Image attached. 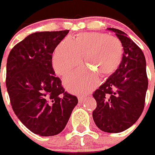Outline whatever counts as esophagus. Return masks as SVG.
<instances>
[{"instance_id":"obj_1","label":"esophagus","mask_w":155,"mask_h":155,"mask_svg":"<svg viewBox=\"0 0 155 155\" xmlns=\"http://www.w3.org/2000/svg\"><path fill=\"white\" fill-rule=\"evenodd\" d=\"M84 97H83V96H79V97H78V102H79L80 103L84 102Z\"/></svg>"}]
</instances>
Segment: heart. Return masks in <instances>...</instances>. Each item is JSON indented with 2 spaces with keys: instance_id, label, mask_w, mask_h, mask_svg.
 Here are the masks:
<instances>
[{
  "instance_id": "1",
  "label": "heart",
  "mask_w": 155,
  "mask_h": 155,
  "mask_svg": "<svg viewBox=\"0 0 155 155\" xmlns=\"http://www.w3.org/2000/svg\"><path fill=\"white\" fill-rule=\"evenodd\" d=\"M123 53L118 38L99 32H85L74 40L65 38L55 49L52 65L56 74L63 76L81 66L84 57L90 69L71 73L64 78V84L71 93L86 94L98 85V74L105 77L118 68Z\"/></svg>"
}]
</instances>
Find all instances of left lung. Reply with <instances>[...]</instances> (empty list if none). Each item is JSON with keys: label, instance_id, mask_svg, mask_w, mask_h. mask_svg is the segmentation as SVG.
<instances>
[{"label": "left lung", "instance_id": "8db88e82", "mask_svg": "<svg viewBox=\"0 0 155 155\" xmlns=\"http://www.w3.org/2000/svg\"><path fill=\"white\" fill-rule=\"evenodd\" d=\"M122 43L118 68L93 93L97 107L93 112L96 126L106 133H120L142 114L148 89L146 62L142 50L126 33L109 28Z\"/></svg>", "mask_w": 155, "mask_h": 155}]
</instances>
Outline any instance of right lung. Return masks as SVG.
<instances>
[{
  "instance_id": "add662e5",
  "label": "right lung",
  "mask_w": 155,
  "mask_h": 155,
  "mask_svg": "<svg viewBox=\"0 0 155 155\" xmlns=\"http://www.w3.org/2000/svg\"><path fill=\"white\" fill-rule=\"evenodd\" d=\"M68 31L31 34L7 58L6 86L13 111L28 129L41 136L61 133L78 102L65 92L52 66V54Z\"/></svg>"
}]
</instances>
